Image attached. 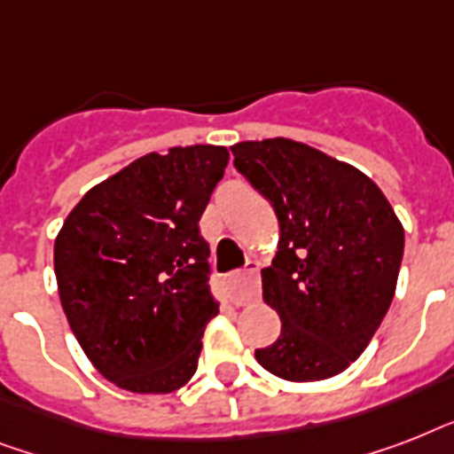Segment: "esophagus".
<instances>
[{"mask_svg": "<svg viewBox=\"0 0 454 454\" xmlns=\"http://www.w3.org/2000/svg\"><path fill=\"white\" fill-rule=\"evenodd\" d=\"M228 290H231V301L235 306L254 301L259 297V262H249V266L242 273H233L228 278Z\"/></svg>", "mask_w": 454, "mask_h": 454, "instance_id": "esophagus-1", "label": "esophagus"}]
</instances>
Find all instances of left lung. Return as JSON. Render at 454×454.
<instances>
[{
    "instance_id": "1",
    "label": "left lung",
    "mask_w": 454,
    "mask_h": 454,
    "mask_svg": "<svg viewBox=\"0 0 454 454\" xmlns=\"http://www.w3.org/2000/svg\"><path fill=\"white\" fill-rule=\"evenodd\" d=\"M231 151L235 169L280 221L278 254L262 283L283 330L256 348L259 365L290 381L344 372L394 299L405 247L394 207L363 171L290 138Z\"/></svg>"
}]
</instances>
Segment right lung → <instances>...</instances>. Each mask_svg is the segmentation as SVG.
<instances>
[{"label": "right lung", "instance_id": "obj_1", "mask_svg": "<svg viewBox=\"0 0 454 454\" xmlns=\"http://www.w3.org/2000/svg\"><path fill=\"white\" fill-rule=\"evenodd\" d=\"M223 145L169 148L103 181L67 214L53 269L74 337L98 372L134 394H171L198 370L219 313L200 216Z\"/></svg>", "mask_w": 454, "mask_h": 454}]
</instances>
